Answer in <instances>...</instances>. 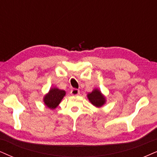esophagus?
Wrapping results in <instances>:
<instances>
[{
    "label": "esophagus",
    "instance_id": "1",
    "mask_svg": "<svg viewBox=\"0 0 157 157\" xmlns=\"http://www.w3.org/2000/svg\"><path fill=\"white\" fill-rule=\"evenodd\" d=\"M71 94L72 95V96H78L79 94H80V90H77V89H72V90H71Z\"/></svg>",
    "mask_w": 157,
    "mask_h": 157
}]
</instances>
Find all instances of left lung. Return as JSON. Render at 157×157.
I'll return each instance as SVG.
<instances>
[{
    "label": "left lung",
    "mask_w": 157,
    "mask_h": 157,
    "mask_svg": "<svg viewBox=\"0 0 157 157\" xmlns=\"http://www.w3.org/2000/svg\"><path fill=\"white\" fill-rule=\"evenodd\" d=\"M87 96L91 104L96 107H101L106 103V98L98 89H94Z\"/></svg>",
    "instance_id": "left-lung-1"
}]
</instances>
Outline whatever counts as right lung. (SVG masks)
Returning a JSON list of instances; mask_svg holds the SVG:
<instances>
[{"label":"right lung","instance_id":"1","mask_svg":"<svg viewBox=\"0 0 157 157\" xmlns=\"http://www.w3.org/2000/svg\"><path fill=\"white\" fill-rule=\"evenodd\" d=\"M65 95H66V92L64 90H59L56 88H51L44 96L43 101L47 107L50 108L51 109H54L59 106Z\"/></svg>","mask_w":157,"mask_h":157}]
</instances>
